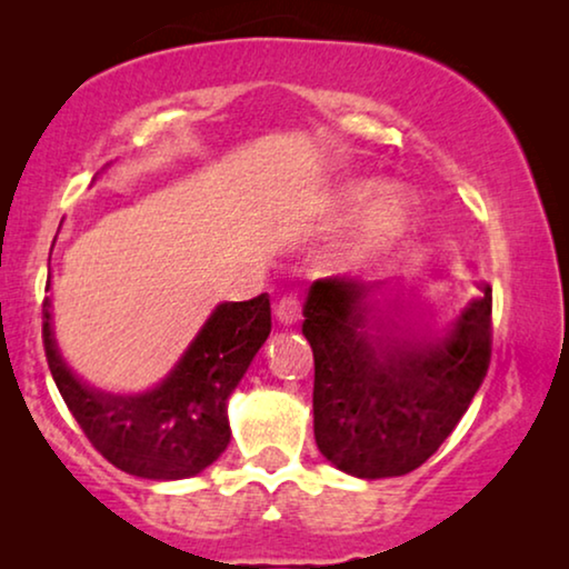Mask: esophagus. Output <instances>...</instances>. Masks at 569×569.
Listing matches in <instances>:
<instances>
[{
  "label": "esophagus",
  "instance_id": "esophagus-1",
  "mask_svg": "<svg viewBox=\"0 0 569 569\" xmlns=\"http://www.w3.org/2000/svg\"><path fill=\"white\" fill-rule=\"evenodd\" d=\"M274 313L279 318V323H284V326L298 323L300 321V300L292 298V295H284V298L274 306Z\"/></svg>",
  "mask_w": 569,
  "mask_h": 569
}]
</instances>
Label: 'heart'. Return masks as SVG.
Wrapping results in <instances>:
<instances>
[{"label": "heart", "instance_id": "1", "mask_svg": "<svg viewBox=\"0 0 569 569\" xmlns=\"http://www.w3.org/2000/svg\"><path fill=\"white\" fill-rule=\"evenodd\" d=\"M365 208L369 212L362 217L360 232L352 243L355 259L360 261L378 259L399 246L417 228L419 212H422L417 197L399 189L388 191V186L378 178H362L341 191L345 214H360Z\"/></svg>", "mask_w": 569, "mask_h": 569}]
</instances>
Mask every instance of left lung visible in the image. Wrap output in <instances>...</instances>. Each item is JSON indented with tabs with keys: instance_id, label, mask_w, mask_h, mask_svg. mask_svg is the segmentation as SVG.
Listing matches in <instances>:
<instances>
[{
	"instance_id": "left-lung-1",
	"label": "left lung",
	"mask_w": 569,
	"mask_h": 569,
	"mask_svg": "<svg viewBox=\"0 0 569 569\" xmlns=\"http://www.w3.org/2000/svg\"><path fill=\"white\" fill-rule=\"evenodd\" d=\"M396 290V282L329 277L310 287L302 306L316 362V446L360 479L422 466L461 422L492 355L487 282L442 331L415 310L403 318Z\"/></svg>"
}]
</instances>
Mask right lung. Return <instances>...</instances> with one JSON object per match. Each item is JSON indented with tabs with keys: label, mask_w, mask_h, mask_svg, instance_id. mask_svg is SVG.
<instances>
[{
	"label": "right lung",
	"mask_w": 569,
	"mask_h": 569,
	"mask_svg": "<svg viewBox=\"0 0 569 569\" xmlns=\"http://www.w3.org/2000/svg\"><path fill=\"white\" fill-rule=\"evenodd\" d=\"M269 331L267 292L246 302H220L158 386L111 393L69 368L53 337L51 300L43 302L46 360L77 425L116 469L154 481L197 477L224 453L228 401Z\"/></svg>",
	"instance_id": "1"
}]
</instances>
